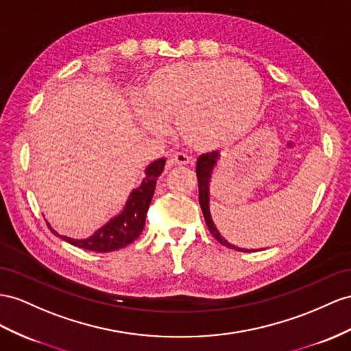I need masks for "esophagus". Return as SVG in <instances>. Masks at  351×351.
Segmentation results:
<instances>
[{
  "label": "esophagus",
  "instance_id": "obj_1",
  "mask_svg": "<svg viewBox=\"0 0 351 351\" xmlns=\"http://www.w3.org/2000/svg\"><path fill=\"white\" fill-rule=\"evenodd\" d=\"M191 163V158L188 157L184 152H173L169 157V165L170 166H186Z\"/></svg>",
  "mask_w": 351,
  "mask_h": 351
}]
</instances>
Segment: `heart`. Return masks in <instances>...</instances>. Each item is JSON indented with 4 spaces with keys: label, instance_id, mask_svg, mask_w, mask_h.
I'll return each mask as SVG.
<instances>
[{
    "label": "heart",
    "instance_id": "1",
    "mask_svg": "<svg viewBox=\"0 0 351 351\" xmlns=\"http://www.w3.org/2000/svg\"><path fill=\"white\" fill-rule=\"evenodd\" d=\"M261 99V80L245 64L182 62L149 75L136 114L145 129L163 133L165 123H173L186 145L210 151L243 136L254 124Z\"/></svg>",
    "mask_w": 351,
    "mask_h": 351
}]
</instances>
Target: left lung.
<instances>
[{
  "label": "left lung",
  "mask_w": 351,
  "mask_h": 351,
  "mask_svg": "<svg viewBox=\"0 0 351 351\" xmlns=\"http://www.w3.org/2000/svg\"><path fill=\"white\" fill-rule=\"evenodd\" d=\"M221 158V154L218 151L209 152V154H203L197 160V166H195V172H197V179H199V202H200V208L204 215V221L208 223V227L213 237L217 239L221 245L227 246L230 249H236L240 250V252H255V250H263V249H245V247H239L231 245L228 240L223 239L221 236V232L218 231L217 226L212 219L210 215V181H212V175L213 170L217 167L218 161Z\"/></svg>",
  "instance_id": "1"
}]
</instances>
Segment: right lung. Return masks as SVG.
<instances>
[{"label":"right lung","mask_w":351,"mask_h":351,"mask_svg":"<svg viewBox=\"0 0 351 351\" xmlns=\"http://www.w3.org/2000/svg\"><path fill=\"white\" fill-rule=\"evenodd\" d=\"M165 165V157L157 158L148 165L145 169V178L136 190L129 194L123 210L108 221L105 226L96 230L90 237L83 240L69 239L66 236H59L50 227L51 232L71 245L86 250H93V252H112V250L130 245L133 240L139 237L143 226H145V217L156 191L157 179L163 173Z\"/></svg>","instance_id":"add662e5"}]
</instances>
